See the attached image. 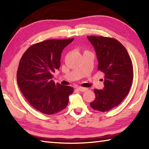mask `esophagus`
Here are the masks:
<instances>
[{
    "instance_id": "1",
    "label": "esophagus",
    "mask_w": 149,
    "mask_h": 149,
    "mask_svg": "<svg viewBox=\"0 0 149 149\" xmlns=\"http://www.w3.org/2000/svg\"><path fill=\"white\" fill-rule=\"evenodd\" d=\"M77 90H79V91H85L87 90V88H83V87H78L77 88Z\"/></svg>"
}]
</instances>
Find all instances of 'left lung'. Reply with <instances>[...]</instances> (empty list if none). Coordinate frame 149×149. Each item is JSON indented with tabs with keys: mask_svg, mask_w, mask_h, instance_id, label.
Here are the masks:
<instances>
[{
	"mask_svg": "<svg viewBox=\"0 0 149 149\" xmlns=\"http://www.w3.org/2000/svg\"><path fill=\"white\" fill-rule=\"evenodd\" d=\"M87 38L95 50L98 70L105 74L103 90H94L95 99L90 106L95 110L107 111L118 106L129 93L133 79L132 61L118 40L103 36Z\"/></svg>",
	"mask_w": 149,
	"mask_h": 149,
	"instance_id": "8db88e82",
	"label": "left lung"
}]
</instances>
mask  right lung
<instances>
[{"label": "right lung", "instance_id": "add662e5", "mask_svg": "<svg viewBox=\"0 0 149 149\" xmlns=\"http://www.w3.org/2000/svg\"><path fill=\"white\" fill-rule=\"evenodd\" d=\"M74 38L48 40L34 44L22 56L17 70V83L34 108L46 115L61 111L67 106L71 86L55 84L52 74L61 65L63 49Z\"/></svg>", "mask_w": 149, "mask_h": 149}]
</instances>
